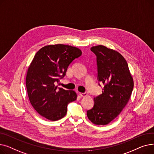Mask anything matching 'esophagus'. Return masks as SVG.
Returning <instances> with one entry per match:
<instances>
[{
	"instance_id": "esophagus-1",
	"label": "esophagus",
	"mask_w": 154,
	"mask_h": 154,
	"mask_svg": "<svg viewBox=\"0 0 154 154\" xmlns=\"http://www.w3.org/2000/svg\"><path fill=\"white\" fill-rule=\"evenodd\" d=\"M79 95L81 96V97H85V96L87 95V93H81V92H80Z\"/></svg>"
}]
</instances>
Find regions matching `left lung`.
I'll use <instances>...</instances> for the list:
<instances>
[{
	"label": "left lung",
	"instance_id": "obj_1",
	"mask_svg": "<svg viewBox=\"0 0 154 154\" xmlns=\"http://www.w3.org/2000/svg\"><path fill=\"white\" fill-rule=\"evenodd\" d=\"M91 50L97 56L98 80L105 85L102 94L94 98L88 119L95 125H105L115 119L130 99L134 80L128 64L119 52L99 45Z\"/></svg>",
	"mask_w": 154,
	"mask_h": 154
}]
</instances>
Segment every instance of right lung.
<instances>
[{
	"instance_id": "add662e5",
	"label": "right lung",
	"mask_w": 154,
	"mask_h": 154,
	"mask_svg": "<svg viewBox=\"0 0 154 154\" xmlns=\"http://www.w3.org/2000/svg\"><path fill=\"white\" fill-rule=\"evenodd\" d=\"M81 55L79 48L64 44L45 45L35 54L26 83L29 101L40 116L56 121L66 115L68 103L75 100L77 95L56 84L66 75L69 64Z\"/></svg>"
}]
</instances>
